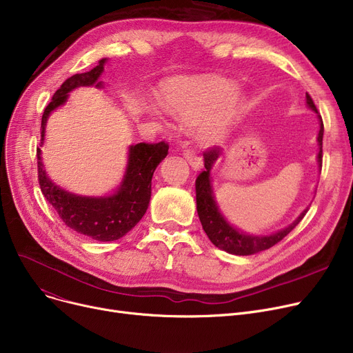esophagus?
I'll return each mask as SVG.
<instances>
[{
    "label": "esophagus",
    "instance_id": "1",
    "mask_svg": "<svg viewBox=\"0 0 353 353\" xmlns=\"http://www.w3.org/2000/svg\"><path fill=\"white\" fill-rule=\"evenodd\" d=\"M183 156H184V159L188 160V163L193 167L194 170L200 169V167L203 165V160H201V159L199 157V154H197V153H194L193 150H184Z\"/></svg>",
    "mask_w": 353,
    "mask_h": 353
}]
</instances>
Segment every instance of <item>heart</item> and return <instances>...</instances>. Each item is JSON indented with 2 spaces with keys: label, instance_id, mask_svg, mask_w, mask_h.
<instances>
[{
  "label": "heart",
  "instance_id": "heart-1",
  "mask_svg": "<svg viewBox=\"0 0 353 353\" xmlns=\"http://www.w3.org/2000/svg\"><path fill=\"white\" fill-rule=\"evenodd\" d=\"M237 85L220 79L173 81L161 87L160 103L179 121L196 124L199 137L213 143L223 137L239 113Z\"/></svg>",
  "mask_w": 353,
  "mask_h": 353
}]
</instances>
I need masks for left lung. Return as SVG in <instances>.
I'll return each mask as SVG.
<instances>
[{"mask_svg":"<svg viewBox=\"0 0 353 353\" xmlns=\"http://www.w3.org/2000/svg\"><path fill=\"white\" fill-rule=\"evenodd\" d=\"M306 103L309 108H312L314 113H318V108L314 105L312 97L306 92ZM319 114V113H318ZM321 121V130L318 134V143H319V153H318V163L322 167V140H323V121L319 116ZM221 150L219 147H212L209 150L203 153L205 157V170H203L197 179H196V203H197V214L200 219V223L203 226V230L206 232L210 242L228 253L237 254V256H248L257 252L266 250L276 243H279L281 240L289 234L296 226L299 225V221L306 214L307 209L301 213V216L296 219L290 226L286 229L269 234V236H250L239 232L233 226H230L226 219L221 216L219 212V208L214 201L213 190H212V181H210V170L214 164V161L220 157Z\"/></svg>","mask_w":353,"mask_h":353,"instance_id":"obj_1","label":"left lung"}]
</instances>
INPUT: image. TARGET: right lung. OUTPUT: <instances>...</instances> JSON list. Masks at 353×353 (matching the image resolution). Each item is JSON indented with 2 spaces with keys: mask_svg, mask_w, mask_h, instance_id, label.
<instances>
[{
  "mask_svg": "<svg viewBox=\"0 0 353 353\" xmlns=\"http://www.w3.org/2000/svg\"><path fill=\"white\" fill-rule=\"evenodd\" d=\"M104 63L105 60L103 59L92 70L74 74L54 92L51 103L43 113L40 145H43L44 141L46 123L50 113L65 103L70 91L81 85L96 84L101 87L99 77L104 70ZM167 153H169V144L165 141L139 143L132 145L128 152L125 174L119 192L108 197H81L55 186L43 169L41 150L37 148L40 189L70 229L99 242H113L132 230L144 216L152 196L153 173Z\"/></svg>",
  "mask_w": 353,
  "mask_h": 353,
  "instance_id": "add662e5",
  "label": "right lung"
}]
</instances>
